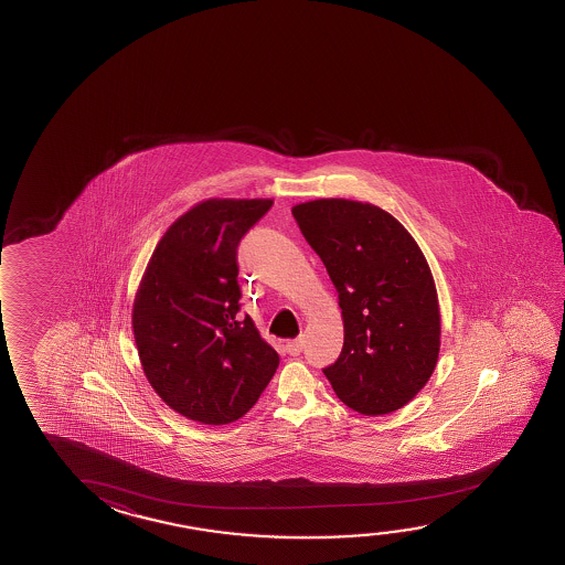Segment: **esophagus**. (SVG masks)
Here are the masks:
<instances>
[{"label":"esophagus","mask_w":565,"mask_h":565,"mask_svg":"<svg viewBox=\"0 0 565 565\" xmlns=\"http://www.w3.org/2000/svg\"><path fill=\"white\" fill-rule=\"evenodd\" d=\"M287 353L292 354V356H296V354L302 353L303 349V339H292V341H288L287 345Z\"/></svg>","instance_id":"1"}]
</instances>
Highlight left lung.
Masks as SVG:
<instances>
[{
  "label": "left lung",
  "mask_w": 565,
  "mask_h": 565,
  "mask_svg": "<svg viewBox=\"0 0 565 565\" xmlns=\"http://www.w3.org/2000/svg\"><path fill=\"white\" fill-rule=\"evenodd\" d=\"M292 216L339 292L345 341L323 374L354 412H396L429 382L440 351L437 287L422 247L371 203L318 199L292 206Z\"/></svg>",
  "instance_id": "8db88e82"
}]
</instances>
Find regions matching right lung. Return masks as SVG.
Instances as JSON below:
<instances>
[{"mask_svg": "<svg viewBox=\"0 0 565 565\" xmlns=\"http://www.w3.org/2000/svg\"><path fill=\"white\" fill-rule=\"evenodd\" d=\"M270 199H209L161 236L132 303L142 371L186 419L244 417L277 371L278 354L239 312L237 244Z\"/></svg>", "mask_w": 565, "mask_h": 565, "instance_id": "add662e5", "label": "right lung"}]
</instances>
